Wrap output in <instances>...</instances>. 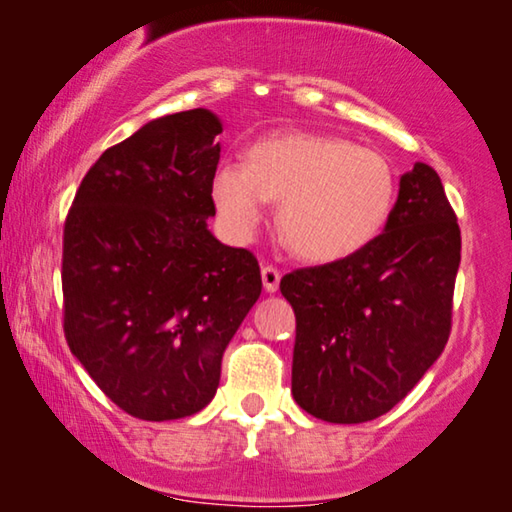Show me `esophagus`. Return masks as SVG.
Listing matches in <instances>:
<instances>
[{
	"label": "esophagus",
	"instance_id": "34e87169",
	"mask_svg": "<svg viewBox=\"0 0 512 512\" xmlns=\"http://www.w3.org/2000/svg\"><path fill=\"white\" fill-rule=\"evenodd\" d=\"M261 277H263V286L268 293H275L279 289V279H282V272L277 268H272V265H265L261 270Z\"/></svg>",
	"mask_w": 512,
	"mask_h": 512
}]
</instances>
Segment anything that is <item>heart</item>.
Here are the masks:
<instances>
[{"instance_id":"1","label":"heart","mask_w":512,"mask_h":512,"mask_svg":"<svg viewBox=\"0 0 512 512\" xmlns=\"http://www.w3.org/2000/svg\"><path fill=\"white\" fill-rule=\"evenodd\" d=\"M398 174L391 160L352 139L282 132L256 142L244 163H221L212 198L223 228L251 240L270 202L293 254L333 263L370 247L394 214Z\"/></svg>"}]
</instances>
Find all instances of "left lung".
Returning a JSON list of instances; mask_svg holds the SVG:
<instances>
[{"label":"left lung","mask_w":512,"mask_h":512,"mask_svg":"<svg viewBox=\"0 0 512 512\" xmlns=\"http://www.w3.org/2000/svg\"><path fill=\"white\" fill-rule=\"evenodd\" d=\"M459 261L457 214L436 170L417 163L370 247L284 275L300 408L331 424H361L401 403L450 338Z\"/></svg>","instance_id":"obj_1"}]
</instances>
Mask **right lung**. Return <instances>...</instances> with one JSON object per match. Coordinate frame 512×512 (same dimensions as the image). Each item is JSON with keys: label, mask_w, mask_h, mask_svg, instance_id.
<instances>
[{"label": "right lung", "mask_w": 512, "mask_h": 512, "mask_svg": "<svg viewBox=\"0 0 512 512\" xmlns=\"http://www.w3.org/2000/svg\"><path fill=\"white\" fill-rule=\"evenodd\" d=\"M221 121L156 118L83 177L62 233V328L104 396L146 422L205 408L261 296L249 249L207 230Z\"/></svg>", "instance_id": "obj_1"}]
</instances>
